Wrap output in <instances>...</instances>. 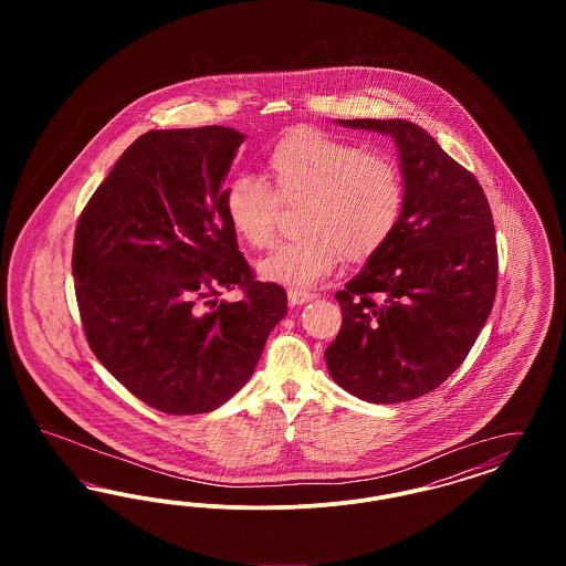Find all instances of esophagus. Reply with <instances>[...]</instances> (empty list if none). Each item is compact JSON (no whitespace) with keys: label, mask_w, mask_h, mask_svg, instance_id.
Returning a JSON list of instances; mask_svg holds the SVG:
<instances>
[{"label":"esophagus","mask_w":566,"mask_h":566,"mask_svg":"<svg viewBox=\"0 0 566 566\" xmlns=\"http://www.w3.org/2000/svg\"><path fill=\"white\" fill-rule=\"evenodd\" d=\"M316 293H310V291H301V289H291L289 291V301L291 305H303L307 301H314Z\"/></svg>","instance_id":"1"}]
</instances>
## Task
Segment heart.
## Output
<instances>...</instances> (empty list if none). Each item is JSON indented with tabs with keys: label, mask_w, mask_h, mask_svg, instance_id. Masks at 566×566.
Instances as JSON below:
<instances>
[{
	"label": "heart",
	"mask_w": 566,
	"mask_h": 566,
	"mask_svg": "<svg viewBox=\"0 0 566 566\" xmlns=\"http://www.w3.org/2000/svg\"><path fill=\"white\" fill-rule=\"evenodd\" d=\"M265 163L275 190L254 176H238L224 190L227 220L254 250L273 242L282 201L305 203L298 218L305 233L275 245L259 263L265 280L310 286L342 256L354 263L371 259L401 222L403 171L388 155L301 127L282 135Z\"/></svg>",
	"instance_id": "heart-1"
}]
</instances>
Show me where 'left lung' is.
Returning a JSON list of instances; mask_svg holds the SVG:
<instances>
[{
	"mask_svg": "<svg viewBox=\"0 0 566 566\" xmlns=\"http://www.w3.org/2000/svg\"><path fill=\"white\" fill-rule=\"evenodd\" d=\"M342 125L395 139L405 208L392 238L335 293L344 321L324 360L363 401H411L457 371L492 312L494 220L478 178L422 127L401 118Z\"/></svg>",
	"mask_w": 566,
	"mask_h": 566,
	"instance_id": "1",
	"label": "left lung"
}]
</instances>
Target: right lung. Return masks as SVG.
Instances as JSON below:
<instances>
[{"label":"right lung","mask_w":566,"mask_h":566,"mask_svg":"<svg viewBox=\"0 0 566 566\" xmlns=\"http://www.w3.org/2000/svg\"><path fill=\"white\" fill-rule=\"evenodd\" d=\"M245 135L231 127L139 135L84 206L72 271L86 342L163 413H206L254 374L286 291L254 280L224 214ZM227 287L243 301L218 304Z\"/></svg>","instance_id":"add662e5"}]
</instances>
